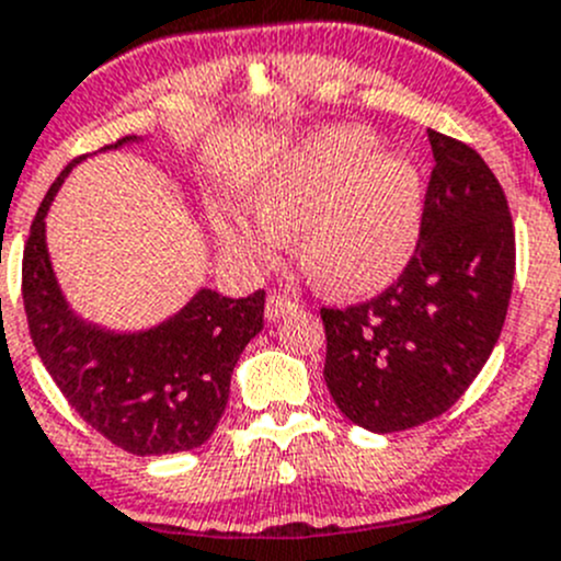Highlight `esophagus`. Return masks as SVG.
<instances>
[{"mask_svg":"<svg viewBox=\"0 0 561 561\" xmlns=\"http://www.w3.org/2000/svg\"><path fill=\"white\" fill-rule=\"evenodd\" d=\"M296 307V301H293L290 296H285V293H271L268 301H265V318H268V321H279L282 316L293 312Z\"/></svg>","mask_w":561,"mask_h":561,"instance_id":"1","label":"esophagus"}]
</instances>
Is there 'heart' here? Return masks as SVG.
Wrapping results in <instances>:
<instances>
[{
    "label": "heart",
    "mask_w": 561,
    "mask_h": 561,
    "mask_svg": "<svg viewBox=\"0 0 561 561\" xmlns=\"http://www.w3.org/2000/svg\"><path fill=\"white\" fill-rule=\"evenodd\" d=\"M254 221L216 209L213 227L229 254L268 268L282 240H298L312 285L363 296L401 274L423 216L421 174L407 157L381 154L368 129L312 135L274 160L251 187Z\"/></svg>",
    "instance_id": "b5f03b06"
}]
</instances>
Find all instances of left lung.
Here are the masks:
<instances>
[{
  "label": "left lung",
  "mask_w": 561,
  "mask_h": 561,
  "mask_svg": "<svg viewBox=\"0 0 561 561\" xmlns=\"http://www.w3.org/2000/svg\"><path fill=\"white\" fill-rule=\"evenodd\" d=\"M434 169L415 254L390 287L345 310L323 307V379L334 404L376 434L451 410L504 329L515 227L481 154L428 129Z\"/></svg>",
  "instance_id": "1"
}]
</instances>
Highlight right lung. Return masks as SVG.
I'll list each match as a JSON object with an SVG mask.
<instances>
[{
  "label": "right lung",
  "instance_id": "obj_1",
  "mask_svg": "<svg viewBox=\"0 0 561 561\" xmlns=\"http://www.w3.org/2000/svg\"><path fill=\"white\" fill-rule=\"evenodd\" d=\"M80 160L51 182L24 245L21 296L30 337L68 404L113 446L135 457L191 451L207 443L227 410L234 365L263 329L265 290L229 298L204 287L174 318L146 332H107L77 318L51 271L44 218Z\"/></svg>",
  "mask_w": 561,
  "mask_h": 561
}]
</instances>
